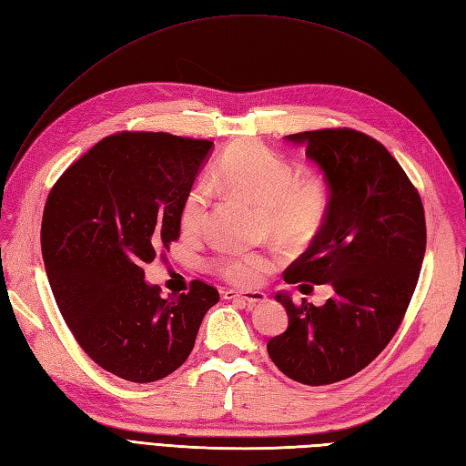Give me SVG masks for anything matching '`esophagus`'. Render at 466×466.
<instances>
[{
    "mask_svg": "<svg viewBox=\"0 0 466 466\" xmlns=\"http://www.w3.org/2000/svg\"><path fill=\"white\" fill-rule=\"evenodd\" d=\"M222 297L228 301H244L248 307H254L258 303H264L268 299V295L264 291H236V289H226L222 291Z\"/></svg>",
    "mask_w": 466,
    "mask_h": 466,
    "instance_id": "1",
    "label": "esophagus"
}]
</instances>
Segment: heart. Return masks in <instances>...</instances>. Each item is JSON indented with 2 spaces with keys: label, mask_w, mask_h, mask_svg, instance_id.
Returning <instances> with one entry per match:
<instances>
[{
  "label": "heart",
  "mask_w": 466,
  "mask_h": 466,
  "mask_svg": "<svg viewBox=\"0 0 466 466\" xmlns=\"http://www.w3.org/2000/svg\"><path fill=\"white\" fill-rule=\"evenodd\" d=\"M214 183L226 193L259 208L268 228L279 238L301 242L323 224L329 208L325 178L315 173L295 175V167L259 141H240L224 151L214 167ZM210 193L207 183H197L183 198L181 228L195 234L207 218ZM271 264L269 256L234 252L217 259V271L238 285L259 281Z\"/></svg>",
  "instance_id": "b5f03b06"
}]
</instances>
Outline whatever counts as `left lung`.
I'll return each instance as SVG.
<instances>
[{
    "label": "left lung",
    "mask_w": 466,
    "mask_h": 466,
    "mask_svg": "<svg viewBox=\"0 0 466 466\" xmlns=\"http://www.w3.org/2000/svg\"><path fill=\"white\" fill-rule=\"evenodd\" d=\"M285 139L307 147L330 198L323 226L283 279L301 291L329 283L335 297L315 307L278 293L289 327L268 342V354L291 380L327 386L360 372L400 329L425 256V212L401 165L362 131L317 129Z\"/></svg>",
    "instance_id": "obj_1"
}]
</instances>
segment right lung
<instances>
[{"instance_id": "1", "label": "right lung", "mask_w": 466, "mask_h": 466, "mask_svg": "<svg viewBox=\"0 0 466 466\" xmlns=\"http://www.w3.org/2000/svg\"><path fill=\"white\" fill-rule=\"evenodd\" d=\"M212 141L122 131L98 141L51 188L41 252L55 301L94 362L137 384L161 380L195 347L212 285L161 297L143 266L181 232L187 190Z\"/></svg>"}]
</instances>
